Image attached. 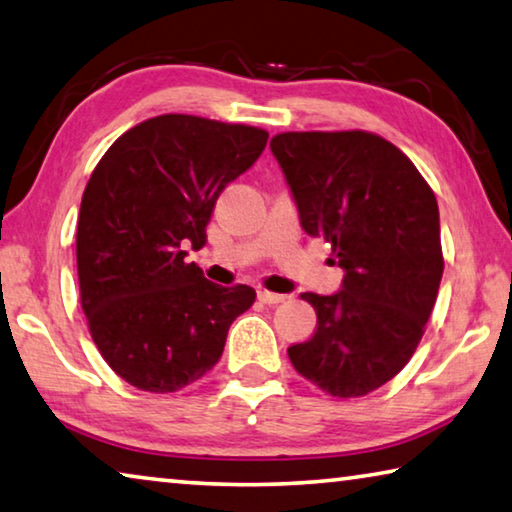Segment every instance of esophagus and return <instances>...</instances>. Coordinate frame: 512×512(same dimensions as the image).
Segmentation results:
<instances>
[{
  "mask_svg": "<svg viewBox=\"0 0 512 512\" xmlns=\"http://www.w3.org/2000/svg\"><path fill=\"white\" fill-rule=\"evenodd\" d=\"M258 299L263 301V304H281V301H286L288 295H279V292H270V290H258Z\"/></svg>",
  "mask_w": 512,
  "mask_h": 512,
  "instance_id": "1",
  "label": "esophagus"
}]
</instances>
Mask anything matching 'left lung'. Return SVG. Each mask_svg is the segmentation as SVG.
Returning <instances> with one entry per match:
<instances>
[{
	"mask_svg": "<svg viewBox=\"0 0 512 512\" xmlns=\"http://www.w3.org/2000/svg\"><path fill=\"white\" fill-rule=\"evenodd\" d=\"M308 236L345 270L335 295L304 292L317 329L288 349L326 395L365 397L404 370L438 297V201L413 161L370 131H288L270 142Z\"/></svg>",
	"mask_w": 512,
	"mask_h": 512,
	"instance_id": "obj_1",
	"label": "left lung"
}]
</instances>
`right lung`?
Wrapping results in <instances>:
<instances>
[{
    "label": "right lung",
    "instance_id": "add662e5",
    "mask_svg": "<svg viewBox=\"0 0 512 512\" xmlns=\"http://www.w3.org/2000/svg\"><path fill=\"white\" fill-rule=\"evenodd\" d=\"M265 145V129L167 113L122 133L92 170L77 222L81 308L133 388L165 395L201 379L254 304V288L217 286L183 258L206 245L217 197Z\"/></svg>",
    "mask_w": 512,
    "mask_h": 512
}]
</instances>
